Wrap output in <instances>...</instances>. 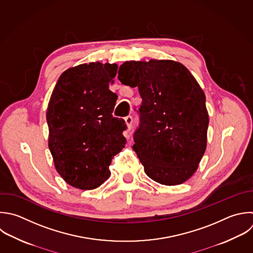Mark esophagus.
<instances>
[{
    "mask_svg": "<svg viewBox=\"0 0 253 253\" xmlns=\"http://www.w3.org/2000/svg\"><path fill=\"white\" fill-rule=\"evenodd\" d=\"M125 122H126V126H127V129L129 130V129L131 128V126H132V118H131V116L126 117V118H125Z\"/></svg>",
    "mask_w": 253,
    "mask_h": 253,
    "instance_id": "obj_1",
    "label": "esophagus"
}]
</instances>
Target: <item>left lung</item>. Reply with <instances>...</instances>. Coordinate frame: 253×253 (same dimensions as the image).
Returning <instances> with one entry per match:
<instances>
[{
	"label": "left lung",
	"mask_w": 253,
	"mask_h": 253,
	"mask_svg": "<svg viewBox=\"0 0 253 253\" xmlns=\"http://www.w3.org/2000/svg\"><path fill=\"white\" fill-rule=\"evenodd\" d=\"M118 78L138 87L142 99L132 148L144 172L162 185L184 183L196 172L207 147L209 115L202 88L173 60L126 61Z\"/></svg>",
	"instance_id": "left-lung-1"
}]
</instances>
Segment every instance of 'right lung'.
Masks as SVG:
<instances>
[{
  "mask_svg": "<svg viewBox=\"0 0 253 253\" xmlns=\"http://www.w3.org/2000/svg\"><path fill=\"white\" fill-rule=\"evenodd\" d=\"M117 71V64L101 62L69 68L48 103V146L55 169L81 190L95 189L110 177L112 158L126 141L125 121L113 117L118 96L109 89Z\"/></svg>",
  "mask_w": 253,
  "mask_h": 253,
  "instance_id": "add662e5",
  "label": "right lung"
}]
</instances>
